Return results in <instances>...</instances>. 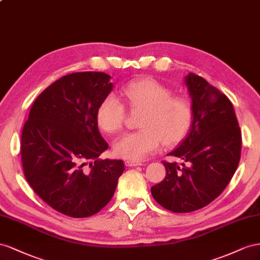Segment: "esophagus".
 <instances>
[{
	"instance_id": "esophagus-1",
	"label": "esophagus",
	"mask_w": 260,
	"mask_h": 260,
	"mask_svg": "<svg viewBox=\"0 0 260 260\" xmlns=\"http://www.w3.org/2000/svg\"><path fill=\"white\" fill-rule=\"evenodd\" d=\"M125 166L126 167H138V166H143V163L142 162H137V161L127 160V161H125Z\"/></svg>"
}]
</instances>
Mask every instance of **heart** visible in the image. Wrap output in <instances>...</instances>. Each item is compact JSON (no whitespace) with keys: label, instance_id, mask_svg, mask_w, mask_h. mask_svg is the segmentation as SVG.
<instances>
[{"label":"heart","instance_id":"b5f03b06","mask_svg":"<svg viewBox=\"0 0 260 260\" xmlns=\"http://www.w3.org/2000/svg\"><path fill=\"white\" fill-rule=\"evenodd\" d=\"M131 110H143L139 118L142 129L117 139L114 154L118 158L138 161L158 149L161 142L174 146L186 137L192 122V109L188 100L173 97L170 88L152 78L132 81L124 88ZM126 108L114 94H108L97 110L100 127L110 134L123 128Z\"/></svg>","mask_w":260,"mask_h":260}]
</instances>
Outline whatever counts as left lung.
<instances>
[{"instance_id": "1", "label": "left lung", "mask_w": 260, "mask_h": 260, "mask_svg": "<svg viewBox=\"0 0 260 260\" xmlns=\"http://www.w3.org/2000/svg\"><path fill=\"white\" fill-rule=\"evenodd\" d=\"M191 98L187 137L163 161L166 177L151 187L155 202L172 212L198 210L216 199L241 159L242 134L231 101L208 81L189 73L184 79Z\"/></svg>"}]
</instances>
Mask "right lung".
I'll use <instances>...</instances> for the list:
<instances>
[{
  "instance_id": "add662e5",
  "label": "right lung",
  "mask_w": 260,
  "mask_h": 260,
  "mask_svg": "<svg viewBox=\"0 0 260 260\" xmlns=\"http://www.w3.org/2000/svg\"><path fill=\"white\" fill-rule=\"evenodd\" d=\"M101 72L73 73L36 99L25 123L20 154L27 182L44 203L72 218L99 212L113 197L122 160L98 159L108 143L97 110L113 89Z\"/></svg>"
}]
</instances>
